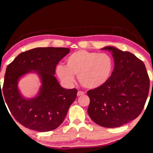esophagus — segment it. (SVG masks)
<instances>
[{
  "label": "esophagus",
  "mask_w": 153,
  "mask_h": 153,
  "mask_svg": "<svg viewBox=\"0 0 153 153\" xmlns=\"http://www.w3.org/2000/svg\"><path fill=\"white\" fill-rule=\"evenodd\" d=\"M84 94H85V93H84V92L81 91H78V92H77V95L78 96V97H79L81 95H84Z\"/></svg>",
  "instance_id": "esophagus-1"
}]
</instances>
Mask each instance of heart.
<instances>
[{"label":"heart","mask_w":153,"mask_h":153,"mask_svg":"<svg viewBox=\"0 0 153 153\" xmlns=\"http://www.w3.org/2000/svg\"><path fill=\"white\" fill-rule=\"evenodd\" d=\"M66 66L60 64L56 71L64 83L70 85L74 81V75L83 87L93 89L105 84L113 72L114 61L111 55L98 52L79 50L69 55Z\"/></svg>","instance_id":"1"}]
</instances>
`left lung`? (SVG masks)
Returning a JSON list of instances; mask_svg holds the SVG:
<instances>
[{
	"label": "left lung",
	"mask_w": 153,
	"mask_h": 153,
	"mask_svg": "<svg viewBox=\"0 0 153 153\" xmlns=\"http://www.w3.org/2000/svg\"><path fill=\"white\" fill-rule=\"evenodd\" d=\"M102 49L112 52L114 68L105 84L87 91L90 99L87 112L98 125L118 128L141 113L150 79L144 63L134 54L110 46Z\"/></svg>",
	"instance_id": "1"
}]
</instances>
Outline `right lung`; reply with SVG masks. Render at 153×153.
I'll use <instances>...</instances> for the list:
<instances>
[{"label": "right lung", "instance_id": "obj_1", "mask_svg": "<svg viewBox=\"0 0 153 153\" xmlns=\"http://www.w3.org/2000/svg\"><path fill=\"white\" fill-rule=\"evenodd\" d=\"M69 52L68 48H33L19 54L6 68L0 96L3 95L12 116L25 128L49 131L63 122L77 91L62 88L54 75L56 65ZM31 72L40 76L42 86L37 97L27 100L19 93L17 83Z\"/></svg>", "mask_w": 153, "mask_h": 153}]
</instances>
